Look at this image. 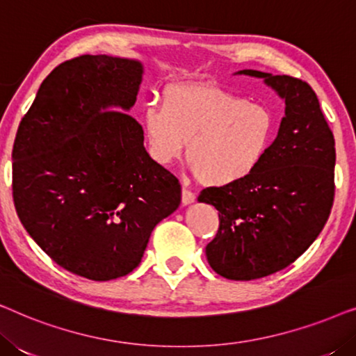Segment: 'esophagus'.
Segmentation results:
<instances>
[{
  "label": "esophagus",
  "mask_w": 356,
  "mask_h": 356,
  "mask_svg": "<svg viewBox=\"0 0 356 356\" xmlns=\"http://www.w3.org/2000/svg\"><path fill=\"white\" fill-rule=\"evenodd\" d=\"M194 199H196V196H194V193L191 191V189H188V186H183V189H181V202H183V206H188V204L194 202Z\"/></svg>",
  "instance_id": "34e87169"
}]
</instances>
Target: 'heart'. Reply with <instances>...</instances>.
<instances>
[{
	"mask_svg": "<svg viewBox=\"0 0 356 356\" xmlns=\"http://www.w3.org/2000/svg\"><path fill=\"white\" fill-rule=\"evenodd\" d=\"M149 157L168 167L183 155L199 181L230 186L250 178L274 143L277 121L266 105L207 82L170 86L163 105L140 115Z\"/></svg>",
	"mask_w": 356,
	"mask_h": 356,
	"instance_id": "obj_1",
	"label": "heart"
}]
</instances>
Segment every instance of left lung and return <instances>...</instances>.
Returning a JSON list of instances; mask_svg holds the SVG:
<instances>
[{
    "instance_id": "8db88e82",
    "label": "left lung",
    "mask_w": 356,
    "mask_h": 356,
    "mask_svg": "<svg viewBox=\"0 0 356 356\" xmlns=\"http://www.w3.org/2000/svg\"><path fill=\"white\" fill-rule=\"evenodd\" d=\"M285 100V116L261 167L236 184L206 188L197 201L218 211L209 264L230 280H254L295 262L323 230L334 202V134L308 82L243 70Z\"/></svg>"
}]
</instances>
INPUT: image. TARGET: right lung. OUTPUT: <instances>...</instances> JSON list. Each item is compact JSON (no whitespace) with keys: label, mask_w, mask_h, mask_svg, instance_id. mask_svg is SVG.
<instances>
[{"label":"right lung","mask_w":356,"mask_h":356,"mask_svg":"<svg viewBox=\"0 0 356 356\" xmlns=\"http://www.w3.org/2000/svg\"><path fill=\"white\" fill-rule=\"evenodd\" d=\"M144 67L82 55L42 82L13 147V197L33 241L56 264L105 282L139 266L155 225L177 211V177L149 157L128 115Z\"/></svg>","instance_id":"add662e5"}]
</instances>
